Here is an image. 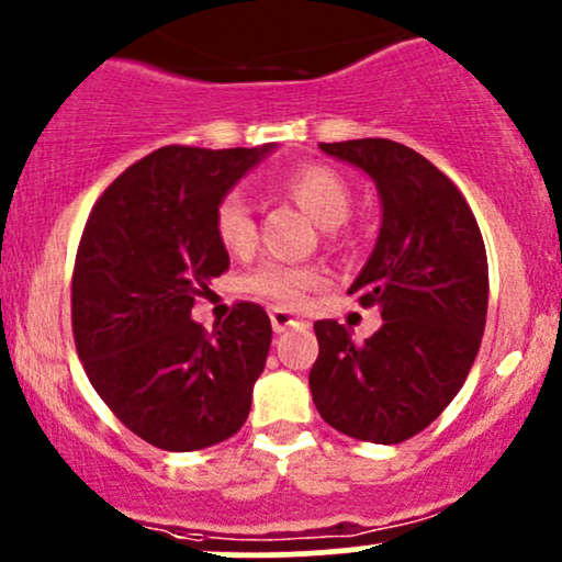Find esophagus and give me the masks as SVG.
<instances>
[{"instance_id":"obj_1","label":"esophagus","mask_w":562,"mask_h":562,"mask_svg":"<svg viewBox=\"0 0 562 562\" xmlns=\"http://www.w3.org/2000/svg\"><path fill=\"white\" fill-rule=\"evenodd\" d=\"M269 319H271V328H274V333H282L288 328H310V323L301 317H295L293 312L288 310H280V306H274V310H269Z\"/></svg>"}]
</instances>
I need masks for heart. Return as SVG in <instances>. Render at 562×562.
<instances>
[{"instance_id":"b5f03b06","label":"heart","mask_w":562,"mask_h":562,"mask_svg":"<svg viewBox=\"0 0 562 562\" xmlns=\"http://www.w3.org/2000/svg\"><path fill=\"white\" fill-rule=\"evenodd\" d=\"M280 191L323 229L341 226L351 211L349 183L325 165H304L288 172L280 181ZM215 237L232 256H248L256 248V218H252L250 202L239 191H229L215 207ZM319 282H323L319 269L269 261L252 271L248 288L280 304H301V299Z\"/></svg>"}]
</instances>
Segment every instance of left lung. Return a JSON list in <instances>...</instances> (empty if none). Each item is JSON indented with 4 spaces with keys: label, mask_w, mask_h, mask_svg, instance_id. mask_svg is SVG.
<instances>
[{
    "label": "left lung",
    "mask_w": 562,
    "mask_h": 562,
    "mask_svg": "<svg viewBox=\"0 0 562 562\" xmlns=\"http://www.w3.org/2000/svg\"><path fill=\"white\" fill-rule=\"evenodd\" d=\"M319 149L379 189V239L349 293L384 323L366 341L336 319L314 323L312 400L333 429L394 446L427 429L470 375L488 312L483 234L451 178L408 146L360 138Z\"/></svg>",
    "instance_id": "8db88e82"
}]
</instances>
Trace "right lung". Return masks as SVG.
<instances>
[{
  "instance_id": "right-lung-1",
  "label": "right lung",
  "mask_w": 562,
  "mask_h": 562,
  "mask_svg": "<svg viewBox=\"0 0 562 562\" xmlns=\"http://www.w3.org/2000/svg\"><path fill=\"white\" fill-rule=\"evenodd\" d=\"M271 149L165 146L122 172L85 224L71 280L79 360L114 416L154 448L202 451L250 413L269 314L239 301L207 333L191 306L229 269L215 207Z\"/></svg>"
}]
</instances>
